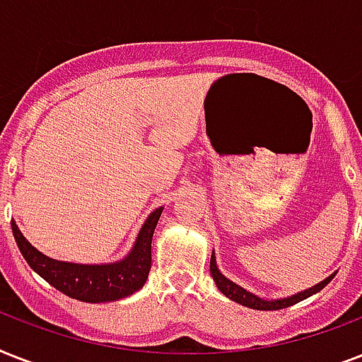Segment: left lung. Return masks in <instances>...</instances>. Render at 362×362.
<instances>
[{"instance_id": "left-lung-1", "label": "left lung", "mask_w": 362, "mask_h": 362, "mask_svg": "<svg viewBox=\"0 0 362 362\" xmlns=\"http://www.w3.org/2000/svg\"><path fill=\"white\" fill-rule=\"evenodd\" d=\"M210 274H212V278H214L218 289H220L226 297H229L231 300H235V303L242 304V306H247V308H253V310H281V308H287V306H293V304H297L300 303V300H304V298H308L310 295L321 291V289H323V287H325L332 278H334V274L329 276L327 280L320 281L317 286L310 287V289H306V291L303 293H297V295H293V297L280 298V300H264V298L255 297V295H252V293L246 291V289H242V287L237 286V284H233L231 280H227L226 276L221 274L220 270H218V267H216L214 253H212V257H210Z\"/></svg>"}]
</instances>
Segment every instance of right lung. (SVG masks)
Wrapping results in <instances>:
<instances>
[{"instance_id": "obj_1", "label": "right lung", "mask_w": 362, "mask_h": 362, "mask_svg": "<svg viewBox=\"0 0 362 362\" xmlns=\"http://www.w3.org/2000/svg\"><path fill=\"white\" fill-rule=\"evenodd\" d=\"M161 210L163 209H158L150 214L129 255L120 263L112 264H76L56 261L37 252L22 237L14 221H11V227L20 253L31 269L50 286L82 303H109L133 295L144 286L152 267V237Z\"/></svg>"}]
</instances>
